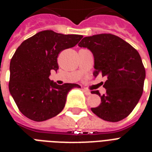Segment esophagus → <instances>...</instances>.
Listing matches in <instances>:
<instances>
[{"instance_id": "obj_1", "label": "esophagus", "mask_w": 152, "mask_h": 152, "mask_svg": "<svg viewBox=\"0 0 152 152\" xmlns=\"http://www.w3.org/2000/svg\"><path fill=\"white\" fill-rule=\"evenodd\" d=\"M83 91H84V93L86 95H87V96H90V95L91 94V91H88V90H87V89H83Z\"/></svg>"}]
</instances>
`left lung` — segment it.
<instances>
[{
    "label": "left lung",
    "mask_w": 152,
    "mask_h": 152,
    "mask_svg": "<svg viewBox=\"0 0 152 152\" xmlns=\"http://www.w3.org/2000/svg\"><path fill=\"white\" fill-rule=\"evenodd\" d=\"M78 46L87 48L94 58V77H107L105 94L98 91L101 103L91 108L96 116L109 122H119L133 110L143 92L145 70L140 55L130 44L112 34L86 36Z\"/></svg>",
    "instance_id": "1"
}]
</instances>
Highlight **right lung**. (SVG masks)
<instances>
[{
    "mask_svg": "<svg viewBox=\"0 0 152 152\" xmlns=\"http://www.w3.org/2000/svg\"><path fill=\"white\" fill-rule=\"evenodd\" d=\"M83 36L44 30L23 41L10 64L9 91L24 116L36 122L57 116L64 109L67 95L76 84L58 85L49 79L57 72V58L64 49L75 46Z\"/></svg>",
    "mask_w": 152,
    "mask_h": 152,
    "instance_id": "add662e5",
    "label": "right lung"
}]
</instances>
